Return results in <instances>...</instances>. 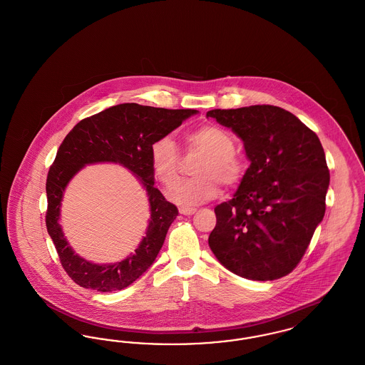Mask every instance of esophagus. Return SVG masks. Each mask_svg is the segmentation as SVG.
Listing matches in <instances>:
<instances>
[{
    "label": "esophagus",
    "mask_w": 365,
    "mask_h": 365,
    "mask_svg": "<svg viewBox=\"0 0 365 365\" xmlns=\"http://www.w3.org/2000/svg\"><path fill=\"white\" fill-rule=\"evenodd\" d=\"M179 212H180V215H185V216H191V215H194V213L197 212V209L180 208L179 209Z\"/></svg>",
    "instance_id": "obj_1"
}]
</instances>
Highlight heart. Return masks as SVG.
Wrapping results in <instances>:
<instances>
[{
    "label": "heart",
    "mask_w": 365,
    "mask_h": 365,
    "mask_svg": "<svg viewBox=\"0 0 365 365\" xmlns=\"http://www.w3.org/2000/svg\"><path fill=\"white\" fill-rule=\"evenodd\" d=\"M185 139L189 149L201 153L202 158L194 170L197 178L179 182L168 191V198L173 202L183 207L200 205L219 194V182L234 186L242 179L243 161L234 152V138L225 128L205 124L189 131ZM149 156L157 179L165 186L175 183L179 175L180 155L174 139L168 135L157 138L150 145Z\"/></svg>",
    "instance_id": "b5f03b06"
}]
</instances>
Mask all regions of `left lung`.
Returning <instances> with one entry per match:
<instances>
[{"instance_id": "1", "label": "left lung", "mask_w": 365, "mask_h": 365, "mask_svg": "<svg viewBox=\"0 0 365 365\" xmlns=\"http://www.w3.org/2000/svg\"><path fill=\"white\" fill-rule=\"evenodd\" d=\"M207 118L231 128L250 161L234 197L215 208L209 247L238 277L282 278L302 259L324 217L330 173L320 139L274 105L213 109Z\"/></svg>"}]
</instances>
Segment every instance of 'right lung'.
<instances>
[{
  "instance_id": "1",
  "label": "right lung",
  "mask_w": 365,
  "mask_h": 365,
  "mask_svg": "<svg viewBox=\"0 0 365 365\" xmlns=\"http://www.w3.org/2000/svg\"><path fill=\"white\" fill-rule=\"evenodd\" d=\"M197 113L195 109H164L134 103L115 105L81 120L64 138L46 179V227L63 268L75 283L101 293L122 290L155 262L178 208L155 187L150 145ZM97 162L119 163L133 172L147 191L151 212L145 237L135 253L110 264L91 263L76 255L59 223L61 201L70 179L88 163Z\"/></svg>"
}]
</instances>
